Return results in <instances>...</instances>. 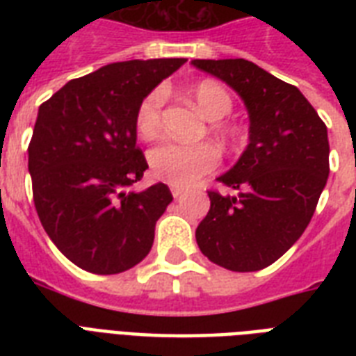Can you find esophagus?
Masks as SVG:
<instances>
[{
    "label": "esophagus",
    "instance_id": "esophagus-1",
    "mask_svg": "<svg viewBox=\"0 0 356 356\" xmlns=\"http://www.w3.org/2000/svg\"><path fill=\"white\" fill-rule=\"evenodd\" d=\"M184 194V188H179V186H172V195L173 197H179V195Z\"/></svg>",
    "mask_w": 356,
    "mask_h": 356
}]
</instances>
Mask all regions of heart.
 <instances>
[{
  "label": "heart",
  "instance_id": "heart-1",
  "mask_svg": "<svg viewBox=\"0 0 356 356\" xmlns=\"http://www.w3.org/2000/svg\"><path fill=\"white\" fill-rule=\"evenodd\" d=\"M192 96L203 116L212 122L225 118L233 103L222 86L203 81L194 86ZM166 99L164 88H155L140 102L136 108V129L144 138H153L162 122V105ZM220 162V151L212 144H179L166 140L149 151L151 172L156 179L173 186H190L205 173L212 172Z\"/></svg>",
  "mask_w": 356,
  "mask_h": 356
}]
</instances>
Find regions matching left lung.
<instances>
[{
  "mask_svg": "<svg viewBox=\"0 0 356 356\" xmlns=\"http://www.w3.org/2000/svg\"><path fill=\"white\" fill-rule=\"evenodd\" d=\"M242 97L249 142L218 177L236 195L209 192L195 229L201 253L231 271H259L286 253L309 225L329 177L325 123L299 88L245 58H195Z\"/></svg>",
  "mask_w": 356,
  "mask_h": 356,
  "instance_id": "left-lung-1",
  "label": "left lung"
}]
</instances>
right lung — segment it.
I'll list each match as a JSON object with an SVG mask.
<instances>
[{"label": "right lung", "instance_id": "add662e5", "mask_svg": "<svg viewBox=\"0 0 356 356\" xmlns=\"http://www.w3.org/2000/svg\"><path fill=\"white\" fill-rule=\"evenodd\" d=\"M186 58L113 63L68 81L36 116L29 144L33 197L58 251L97 275L147 257L155 223L173 200L164 183L133 184L147 162L136 147V108Z\"/></svg>", "mask_w": 356, "mask_h": 356}]
</instances>
